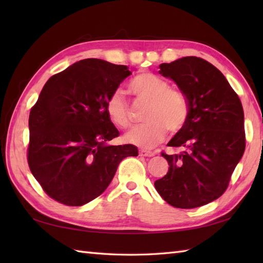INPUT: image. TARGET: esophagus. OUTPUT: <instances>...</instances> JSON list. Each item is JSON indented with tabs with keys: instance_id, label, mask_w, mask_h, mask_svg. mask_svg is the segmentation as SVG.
Instances as JSON below:
<instances>
[{
	"instance_id": "esophagus-1",
	"label": "esophagus",
	"mask_w": 263,
	"mask_h": 263,
	"mask_svg": "<svg viewBox=\"0 0 263 263\" xmlns=\"http://www.w3.org/2000/svg\"><path fill=\"white\" fill-rule=\"evenodd\" d=\"M139 155L143 156V157H153V156H155V152H150V150L141 149L140 152H139Z\"/></svg>"
}]
</instances>
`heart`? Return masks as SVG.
<instances>
[{
	"label": "heart",
	"mask_w": 263,
	"mask_h": 263,
	"mask_svg": "<svg viewBox=\"0 0 263 263\" xmlns=\"http://www.w3.org/2000/svg\"><path fill=\"white\" fill-rule=\"evenodd\" d=\"M138 98L148 100L147 124L128 131L124 139L127 143L150 149L164 141L167 128L177 132L185 124L189 105L184 93L170 88V83L152 72L136 76L128 85ZM106 113L114 125L126 128L132 124L131 109L121 91H114L106 100Z\"/></svg>",
	"instance_id": "obj_1"
}]
</instances>
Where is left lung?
<instances>
[{
  "mask_svg": "<svg viewBox=\"0 0 263 263\" xmlns=\"http://www.w3.org/2000/svg\"><path fill=\"white\" fill-rule=\"evenodd\" d=\"M159 69L184 93L189 115L167 144L182 152L161 154L170 168L155 187L175 208H197L226 191L244 154L242 103L224 74L203 59L185 57L160 64Z\"/></svg>",
  "mask_w": 263,
  "mask_h": 263,
  "instance_id": "1",
  "label": "left lung"
}]
</instances>
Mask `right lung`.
Returning <instances> with one entry per match:
<instances>
[{
	"mask_svg": "<svg viewBox=\"0 0 263 263\" xmlns=\"http://www.w3.org/2000/svg\"><path fill=\"white\" fill-rule=\"evenodd\" d=\"M131 74L126 65L86 59L49 78L29 115L28 164L52 199L79 206L102 194L133 144L108 142L120 132L106 100Z\"/></svg>",
	"mask_w": 263,
	"mask_h": 263,
	"instance_id": "obj_1",
	"label": "right lung"
}]
</instances>
